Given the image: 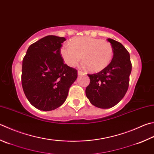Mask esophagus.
<instances>
[{"mask_svg": "<svg viewBox=\"0 0 154 154\" xmlns=\"http://www.w3.org/2000/svg\"><path fill=\"white\" fill-rule=\"evenodd\" d=\"M78 75H82V74H85V73H84V72H83L82 71H81V70H78Z\"/></svg>", "mask_w": 154, "mask_h": 154, "instance_id": "34e87169", "label": "esophagus"}]
</instances>
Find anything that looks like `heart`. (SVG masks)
I'll return each instance as SVG.
<instances>
[{"label":"heart","mask_w":154,"mask_h":154,"mask_svg":"<svg viewBox=\"0 0 154 154\" xmlns=\"http://www.w3.org/2000/svg\"><path fill=\"white\" fill-rule=\"evenodd\" d=\"M60 53L63 62L69 67H74L80 62L81 56L84 65L91 72H99L108 66L113 56L111 43L92 37H76L64 44Z\"/></svg>","instance_id":"obj_1"}]
</instances>
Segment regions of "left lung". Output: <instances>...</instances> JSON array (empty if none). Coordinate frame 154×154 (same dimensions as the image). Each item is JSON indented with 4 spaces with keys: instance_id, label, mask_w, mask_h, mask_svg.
<instances>
[{
    "instance_id": "left-lung-1",
    "label": "left lung",
    "mask_w": 154,
    "mask_h": 154,
    "mask_svg": "<svg viewBox=\"0 0 154 154\" xmlns=\"http://www.w3.org/2000/svg\"><path fill=\"white\" fill-rule=\"evenodd\" d=\"M113 48L111 63L98 73L88 74L90 84L86 95L94 106L108 109L117 104L125 95L129 85L132 65L129 51L121 43L108 39Z\"/></svg>"
}]
</instances>
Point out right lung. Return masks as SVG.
Returning a JSON list of instances; mask_svg holds the SVG:
<instances>
[{
	"instance_id": "1",
	"label": "right lung",
	"mask_w": 154,
	"mask_h": 154,
	"mask_svg": "<svg viewBox=\"0 0 154 154\" xmlns=\"http://www.w3.org/2000/svg\"><path fill=\"white\" fill-rule=\"evenodd\" d=\"M64 37L48 35L29 47L23 60L21 84L29 103L50 111L65 102L78 71L63 63L60 53Z\"/></svg>"
}]
</instances>
